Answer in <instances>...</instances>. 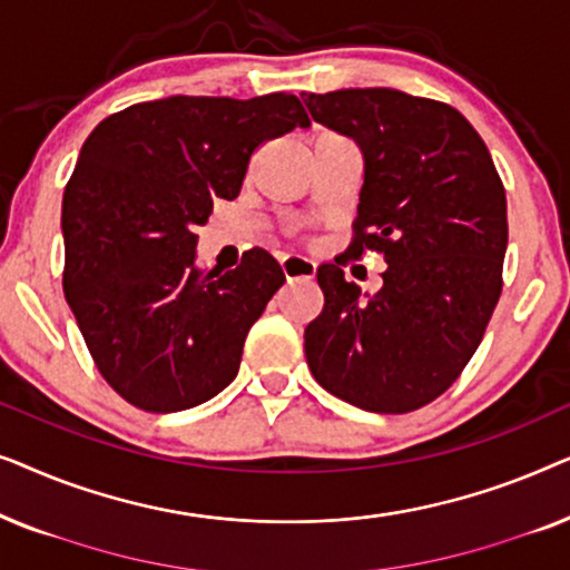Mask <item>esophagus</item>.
<instances>
[{"mask_svg": "<svg viewBox=\"0 0 570 570\" xmlns=\"http://www.w3.org/2000/svg\"><path fill=\"white\" fill-rule=\"evenodd\" d=\"M279 267H283V275L287 279H311L316 275V264L298 254L283 256V259H279Z\"/></svg>", "mask_w": 570, "mask_h": 570, "instance_id": "1", "label": "esophagus"}]
</instances>
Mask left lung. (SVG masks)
Wrapping results in <instances>:
<instances>
[{
    "label": "left lung",
    "mask_w": 570,
    "mask_h": 570,
    "mask_svg": "<svg viewBox=\"0 0 570 570\" xmlns=\"http://www.w3.org/2000/svg\"><path fill=\"white\" fill-rule=\"evenodd\" d=\"M314 121L361 147L363 189L347 254H384L379 293L340 262L316 269L324 311L306 361L326 392L368 412H410L454 384L501 298L505 191L456 108L394 88L306 92ZM337 261V259H334Z\"/></svg>",
    "instance_id": "left-lung-1"
}]
</instances>
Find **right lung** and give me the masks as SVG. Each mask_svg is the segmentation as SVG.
Segmentation results:
<instances>
[{
	"mask_svg": "<svg viewBox=\"0 0 570 570\" xmlns=\"http://www.w3.org/2000/svg\"><path fill=\"white\" fill-rule=\"evenodd\" d=\"M295 127L311 121L291 92L170 96L85 139L61 202L65 295L98 371L135 407L189 410L236 379L285 275L264 248L205 272L194 228L215 199L238 197L256 147Z\"/></svg>",
	"mask_w": 570,
	"mask_h": 570,
	"instance_id": "obj_1",
	"label": "right lung"
}]
</instances>
